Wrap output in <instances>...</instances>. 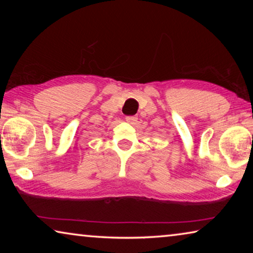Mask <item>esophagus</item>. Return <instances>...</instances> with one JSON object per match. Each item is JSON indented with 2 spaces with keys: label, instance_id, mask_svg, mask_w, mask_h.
Wrapping results in <instances>:
<instances>
[{
  "label": "esophagus",
  "instance_id": "1",
  "mask_svg": "<svg viewBox=\"0 0 253 253\" xmlns=\"http://www.w3.org/2000/svg\"><path fill=\"white\" fill-rule=\"evenodd\" d=\"M126 122L131 124V125H135V124L137 123V117L136 116H127Z\"/></svg>",
  "mask_w": 253,
  "mask_h": 253
}]
</instances>
